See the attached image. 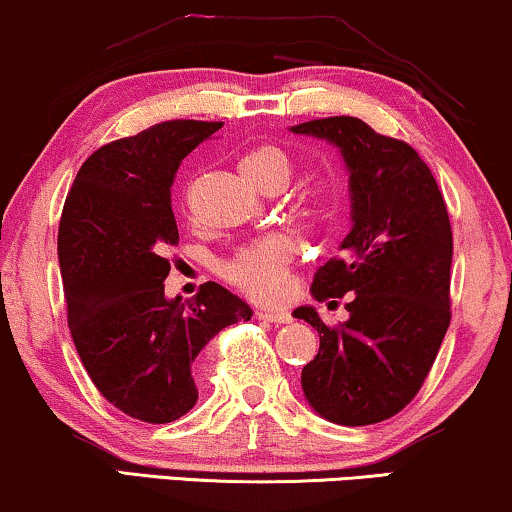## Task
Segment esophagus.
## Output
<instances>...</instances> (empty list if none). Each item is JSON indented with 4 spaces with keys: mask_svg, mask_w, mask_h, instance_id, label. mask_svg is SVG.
<instances>
[{
    "mask_svg": "<svg viewBox=\"0 0 512 512\" xmlns=\"http://www.w3.org/2000/svg\"><path fill=\"white\" fill-rule=\"evenodd\" d=\"M256 317L265 319V321H272V324H289V321H291L289 312H272V310H258Z\"/></svg>",
    "mask_w": 512,
    "mask_h": 512,
    "instance_id": "34e87169",
    "label": "esophagus"
}]
</instances>
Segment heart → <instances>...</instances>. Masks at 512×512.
Instances as JSON below:
<instances>
[{
    "instance_id": "heart-1",
    "label": "heart",
    "mask_w": 512,
    "mask_h": 512,
    "mask_svg": "<svg viewBox=\"0 0 512 512\" xmlns=\"http://www.w3.org/2000/svg\"><path fill=\"white\" fill-rule=\"evenodd\" d=\"M240 170L258 191H282L293 177L289 153L279 146L263 144L242 158ZM333 207V193L328 186H314L300 200L307 219H324ZM293 261V244L284 235H268L247 244L226 263V277L237 289L258 300H279L286 291V277Z\"/></svg>"
}]
</instances>
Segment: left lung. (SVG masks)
<instances>
[{
  "label": "left lung",
  "instance_id": "obj_1",
  "mask_svg": "<svg viewBox=\"0 0 512 512\" xmlns=\"http://www.w3.org/2000/svg\"><path fill=\"white\" fill-rule=\"evenodd\" d=\"M291 132L338 146L352 195V230L312 282L319 303L349 296V319L326 326L310 305L293 312L319 333V354L300 384L328 422H384L422 389L450 326L452 228L443 193L410 144L361 118H317Z\"/></svg>",
  "mask_w": 512,
  "mask_h": 512
}]
</instances>
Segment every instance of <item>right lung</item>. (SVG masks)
<instances>
[{"instance_id": "1", "label": "right lung", "mask_w": 512, "mask_h": 512, "mask_svg": "<svg viewBox=\"0 0 512 512\" xmlns=\"http://www.w3.org/2000/svg\"><path fill=\"white\" fill-rule=\"evenodd\" d=\"M221 125L165 121L100 146L62 209L58 258L74 347L97 391L139 422L184 417L198 401L202 349L254 314L216 282L188 303L165 296V249L179 242L174 174Z\"/></svg>"}]
</instances>
